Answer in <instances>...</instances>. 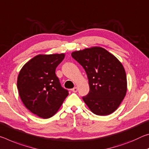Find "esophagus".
<instances>
[{
    "label": "esophagus",
    "instance_id": "1",
    "mask_svg": "<svg viewBox=\"0 0 149 149\" xmlns=\"http://www.w3.org/2000/svg\"><path fill=\"white\" fill-rule=\"evenodd\" d=\"M72 91L73 92H77L78 91V88H77V87L73 88L72 89Z\"/></svg>",
    "mask_w": 149,
    "mask_h": 149
}]
</instances>
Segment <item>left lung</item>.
Listing matches in <instances>:
<instances>
[{"instance_id": "left-lung-1", "label": "left lung", "mask_w": 149, "mask_h": 149, "mask_svg": "<svg viewBox=\"0 0 149 149\" xmlns=\"http://www.w3.org/2000/svg\"><path fill=\"white\" fill-rule=\"evenodd\" d=\"M71 55L87 74L90 91L82 99L88 108L97 116H108L115 111L127 90L125 70L121 63L101 47L75 51Z\"/></svg>"}]
</instances>
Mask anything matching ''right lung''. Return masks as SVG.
Here are the masks:
<instances>
[{"mask_svg": "<svg viewBox=\"0 0 149 149\" xmlns=\"http://www.w3.org/2000/svg\"><path fill=\"white\" fill-rule=\"evenodd\" d=\"M65 56V53L38 55L28 61L18 74L17 88L22 101L41 118L54 116L69 95L55 74Z\"/></svg>", "mask_w": 149, "mask_h": 149, "instance_id": "right-lung-1", "label": "right lung"}]
</instances>
